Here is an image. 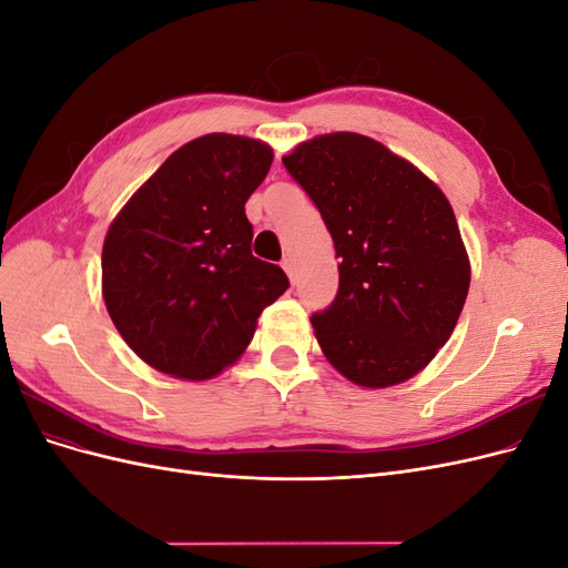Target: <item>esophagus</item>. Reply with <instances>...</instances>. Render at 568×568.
<instances>
[{
  "label": "esophagus",
  "mask_w": 568,
  "mask_h": 568,
  "mask_svg": "<svg viewBox=\"0 0 568 568\" xmlns=\"http://www.w3.org/2000/svg\"><path fill=\"white\" fill-rule=\"evenodd\" d=\"M282 267L286 270V274H288V280L291 282H294L296 284V280H298V274H296V263H294V257H284V261H282Z\"/></svg>",
  "instance_id": "esophagus-1"
}]
</instances>
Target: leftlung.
<instances>
[{
	"instance_id": "obj_1",
	"label": "left lung",
	"mask_w": 568,
	"mask_h": 568,
	"mask_svg": "<svg viewBox=\"0 0 568 568\" xmlns=\"http://www.w3.org/2000/svg\"><path fill=\"white\" fill-rule=\"evenodd\" d=\"M334 239L338 294L311 317L320 348L357 386L422 372L450 338L471 267L453 205L384 144L334 132L282 159Z\"/></svg>"
}]
</instances>
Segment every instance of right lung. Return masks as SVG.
I'll list each match as a JSON object with an SVG mask.
<instances>
[{
  "label": "right lung",
  "instance_id": "obj_1",
  "mask_svg": "<svg viewBox=\"0 0 568 568\" xmlns=\"http://www.w3.org/2000/svg\"><path fill=\"white\" fill-rule=\"evenodd\" d=\"M272 149L213 132L180 146L111 222L101 294L120 336L146 365L213 379L246 351L267 305L288 288L280 265L251 253L244 205Z\"/></svg>",
  "mask_w": 568,
  "mask_h": 568
}]
</instances>
